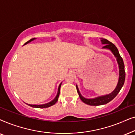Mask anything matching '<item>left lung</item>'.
I'll list each match as a JSON object with an SVG mask.
<instances>
[{
	"label": "left lung",
	"mask_w": 135,
	"mask_h": 135,
	"mask_svg": "<svg viewBox=\"0 0 135 135\" xmlns=\"http://www.w3.org/2000/svg\"><path fill=\"white\" fill-rule=\"evenodd\" d=\"M101 42H102L103 44H105V45L103 47L104 49H109L110 51L113 53L114 56L116 57L117 59L118 64H119V82H118L117 85L116 86L115 89L111 93L109 94V95L103 96V97H99L94 99H86L85 98L81 95V94L79 92V90L78 89V87L76 85L77 91L78 92V94L80 97V98L84 103L86 104L90 105V106H99V105H103L106 104L110 101H112L117 94L119 93L120 90H121L123 84L125 82V66L124 63H123V59L120 56L119 54V50H118L117 48L115 47V45L112 42H110L105 38H102L101 39Z\"/></svg>",
	"instance_id": "left-lung-1"
}]
</instances>
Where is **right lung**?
I'll return each instance as SVG.
<instances>
[{
  "label": "right lung",
  "instance_id": "add662e5",
  "mask_svg": "<svg viewBox=\"0 0 135 135\" xmlns=\"http://www.w3.org/2000/svg\"><path fill=\"white\" fill-rule=\"evenodd\" d=\"M35 38H31V40H29V41H27V42H26L25 44H27V43H29V42H30L31 41H32L33 40H34ZM61 83L60 85H59V87H58V93H57V95L56 97H55V98L53 99V101H51V102H50L49 103H47V104H41V105H36V104H27V105H29V106L31 107H32V108H49V107H50L51 106H53V105H54L55 103L57 102V101L58 100V97H59V95H60V88H61Z\"/></svg>",
  "mask_w": 135,
  "mask_h": 135
}]
</instances>
